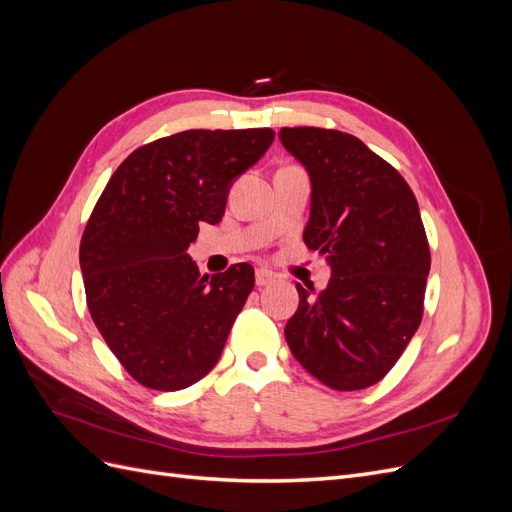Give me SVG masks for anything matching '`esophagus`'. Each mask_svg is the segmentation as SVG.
<instances>
[{"mask_svg": "<svg viewBox=\"0 0 512 512\" xmlns=\"http://www.w3.org/2000/svg\"><path fill=\"white\" fill-rule=\"evenodd\" d=\"M275 280V275L269 269H258L256 271V286H269Z\"/></svg>", "mask_w": 512, "mask_h": 512, "instance_id": "34e87169", "label": "esophagus"}]
</instances>
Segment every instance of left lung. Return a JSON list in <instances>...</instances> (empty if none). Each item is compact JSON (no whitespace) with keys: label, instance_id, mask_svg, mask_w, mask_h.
I'll return each instance as SVG.
<instances>
[{"label":"left lung","instance_id":"1","mask_svg":"<svg viewBox=\"0 0 512 512\" xmlns=\"http://www.w3.org/2000/svg\"><path fill=\"white\" fill-rule=\"evenodd\" d=\"M280 141L312 179L303 241L331 265L318 297L297 284L286 342L329 389H367L393 369L423 318L431 254L421 211L406 179L352 134L282 128Z\"/></svg>","mask_w":512,"mask_h":512}]
</instances>
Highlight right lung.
<instances>
[{
  "instance_id": "obj_1",
  "label": "right lung",
  "mask_w": 512,
  "mask_h": 512,
  "mask_svg": "<svg viewBox=\"0 0 512 512\" xmlns=\"http://www.w3.org/2000/svg\"><path fill=\"white\" fill-rule=\"evenodd\" d=\"M273 138L271 128L158 138L119 164L91 211L79 250L89 314L147 389H188L220 361L254 269L200 275L185 250L200 222L222 220L232 181Z\"/></svg>"
}]
</instances>
